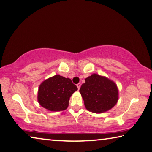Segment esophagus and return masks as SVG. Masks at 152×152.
Instances as JSON below:
<instances>
[{
  "label": "esophagus",
  "instance_id": "34e87169",
  "mask_svg": "<svg viewBox=\"0 0 152 152\" xmlns=\"http://www.w3.org/2000/svg\"><path fill=\"white\" fill-rule=\"evenodd\" d=\"M77 87L78 89H80V87H81V83H79L77 84Z\"/></svg>",
  "mask_w": 152,
  "mask_h": 152
}]
</instances>
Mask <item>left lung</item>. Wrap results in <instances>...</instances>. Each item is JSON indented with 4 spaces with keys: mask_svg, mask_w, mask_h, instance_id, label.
<instances>
[{
    "mask_svg": "<svg viewBox=\"0 0 152 152\" xmlns=\"http://www.w3.org/2000/svg\"><path fill=\"white\" fill-rule=\"evenodd\" d=\"M79 92L86 108L94 113L110 110L118 101V89L113 81L105 77L93 74L86 79Z\"/></svg>",
    "mask_w": 152,
    "mask_h": 152,
    "instance_id": "1",
    "label": "left lung"
}]
</instances>
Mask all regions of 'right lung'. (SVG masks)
<instances>
[{
    "mask_svg": "<svg viewBox=\"0 0 152 152\" xmlns=\"http://www.w3.org/2000/svg\"><path fill=\"white\" fill-rule=\"evenodd\" d=\"M77 87L69 78L56 75L42 82L39 87L38 99L40 105L50 111L67 108L69 98Z\"/></svg>",
    "mask_w": 152,
    "mask_h": 152,
    "instance_id": "obj_1",
    "label": "right lung"
}]
</instances>
